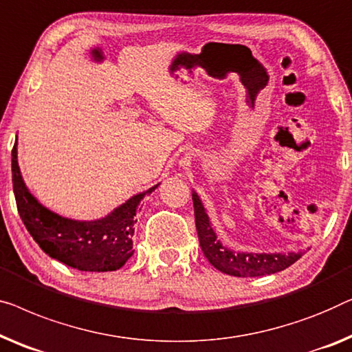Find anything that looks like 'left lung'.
I'll use <instances>...</instances> for the list:
<instances>
[{"label": "left lung", "instance_id": "1", "mask_svg": "<svg viewBox=\"0 0 352 352\" xmlns=\"http://www.w3.org/2000/svg\"><path fill=\"white\" fill-rule=\"evenodd\" d=\"M192 200L201 251L219 272L238 278H256L286 270L302 257V252H290L287 256L286 254H246L233 252L230 249L223 248L217 241L216 233L210 226V219H208L200 198L195 192L192 193Z\"/></svg>", "mask_w": 352, "mask_h": 352}]
</instances>
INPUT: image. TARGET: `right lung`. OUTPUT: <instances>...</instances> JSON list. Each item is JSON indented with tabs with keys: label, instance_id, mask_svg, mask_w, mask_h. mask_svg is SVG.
<instances>
[{
	"label": "right lung",
	"instance_id": "1",
	"mask_svg": "<svg viewBox=\"0 0 352 352\" xmlns=\"http://www.w3.org/2000/svg\"><path fill=\"white\" fill-rule=\"evenodd\" d=\"M12 186L20 219L39 248L80 272H114L133 256L136 214L141 211L142 198L157 187L131 197L100 221H71L41 206L25 187L17 162V142L12 147Z\"/></svg>",
	"mask_w": 352,
	"mask_h": 352
}]
</instances>
